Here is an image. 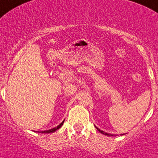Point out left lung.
I'll return each instance as SVG.
<instances>
[{"label":"left lung","mask_w":158,"mask_h":158,"mask_svg":"<svg viewBox=\"0 0 158 158\" xmlns=\"http://www.w3.org/2000/svg\"><path fill=\"white\" fill-rule=\"evenodd\" d=\"M95 128H97V130L99 131V132H101L102 134H104V135H107V136H113V135H112V134H109V133H107V132H104V131H102V130H100V129H99V128H97V127H95Z\"/></svg>","instance_id":"left-lung-1"}]
</instances>
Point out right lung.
Here are the masks:
<instances>
[{
    "instance_id": "obj_1",
    "label": "right lung",
    "mask_w": 158,
    "mask_h": 158,
    "mask_svg": "<svg viewBox=\"0 0 158 158\" xmlns=\"http://www.w3.org/2000/svg\"><path fill=\"white\" fill-rule=\"evenodd\" d=\"M63 123H64V120H63V121L62 122V123H61V124H59V125H58V126H57V127H55V128H52V129H49V130H46V131H42V132H42V133H50V132H55V131L58 130L59 128H61V126L63 125Z\"/></svg>"
}]
</instances>
